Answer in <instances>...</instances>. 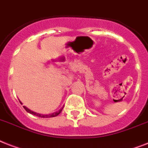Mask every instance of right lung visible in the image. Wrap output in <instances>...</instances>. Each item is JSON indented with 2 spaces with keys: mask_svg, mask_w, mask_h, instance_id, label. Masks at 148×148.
I'll return each instance as SVG.
<instances>
[{
  "mask_svg": "<svg viewBox=\"0 0 148 148\" xmlns=\"http://www.w3.org/2000/svg\"><path fill=\"white\" fill-rule=\"evenodd\" d=\"M24 109H26V112H29L30 114H32V115H34V116H38V117H42V118H50V117H55V116H57L58 115H59L61 112H62V109H63V108L62 109H61L58 112H54V113L52 114H49V115H42V114H39V113H37V112H35L33 111H31L30 109H29L28 108H26V106H23Z\"/></svg>",
  "mask_w": 148,
  "mask_h": 148,
  "instance_id": "1",
  "label": "right lung"
}]
</instances>
